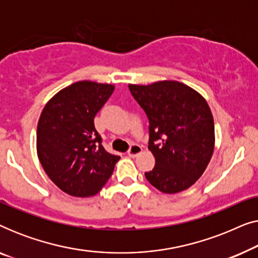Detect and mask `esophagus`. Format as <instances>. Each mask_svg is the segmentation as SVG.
<instances>
[{
    "label": "esophagus",
    "mask_w": 258,
    "mask_h": 258,
    "mask_svg": "<svg viewBox=\"0 0 258 258\" xmlns=\"http://www.w3.org/2000/svg\"><path fill=\"white\" fill-rule=\"evenodd\" d=\"M141 153H142V147L139 146V144H132L128 150V155L130 157H136Z\"/></svg>",
    "instance_id": "esophagus-1"
}]
</instances>
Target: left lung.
Masks as SVG:
<instances>
[{"mask_svg":"<svg viewBox=\"0 0 258 258\" xmlns=\"http://www.w3.org/2000/svg\"><path fill=\"white\" fill-rule=\"evenodd\" d=\"M129 90L149 119L148 148L155 167L144 174L148 182L165 194L188 189L214 153V118L207 101L177 81L129 84Z\"/></svg>","mask_w":258,"mask_h":258,"instance_id":"1","label":"left lung"}]
</instances>
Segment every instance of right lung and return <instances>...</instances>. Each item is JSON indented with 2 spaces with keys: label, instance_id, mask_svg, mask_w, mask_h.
<instances>
[{
  "label": "right lung",
  "instance_id": "obj_1",
  "mask_svg": "<svg viewBox=\"0 0 258 258\" xmlns=\"http://www.w3.org/2000/svg\"><path fill=\"white\" fill-rule=\"evenodd\" d=\"M114 88L80 81L58 91L42 110L36 134L38 160L49 178L69 195H96L119 160L104 149L94 124Z\"/></svg>",
  "mask_w": 258,
  "mask_h": 258
}]
</instances>
